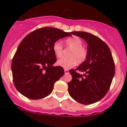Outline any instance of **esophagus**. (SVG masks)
<instances>
[{
    "mask_svg": "<svg viewBox=\"0 0 127 127\" xmlns=\"http://www.w3.org/2000/svg\"><path fill=\"white\" fill-rule=\"evenodd\" d=\"M64 73H65V74L68 73V70H67V69H64Z\"/></svg>",
    "mask_w": 127,
    "mask_h": 127,
    "instance_id": "1",
    "label": "esophagus"
}]
</instances>
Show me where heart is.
<instances>
[{
	"label": "heart",
	"mask_w": 127,
	"mask_h": 127,
	"mask_svg": "<svg viewBox=\"0 0 127 127\" xmlns=\"http://www.w3.org/2000/svg\"><path fill=\"white\" fill-rule=\"evenodd\" d=\"M64 44L67 48L71 49L68 53L69 58L60 59L57 64L64 68H70L75 66L77 63L82 64L88 57V49L82 45L83 42L80 37L76 36L70 37L65 39ZM63 46L60 42L55 41L52 45V51L57 58L63 56Z\"/></svg>",
	"instance_id": "obj_1"
}]
</instances>
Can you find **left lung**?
<instances>
[{
	"label": "left lung",
	"mask_w": 127,
	"mask_h": 127,
	"mask_svg": "<svg viewBox=\"0 0 127 127\" xmlns=\"http://www.w3.org/2000/svg\"><path fill=\"white\" fill-rule=\"evenodd\" d=\"M72 34L85 40L88 53L85 62L69 70L72 79L68 83V93L79 103L93 104L103 98L110 88L115 72L114 61L109 46L98 37L85 32H72Z\"/></svg>",
	"instance_id": "left-lung-1"
}]
</instances>
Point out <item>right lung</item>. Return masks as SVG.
I'll return each mask as SVG.
<instances>
[{"label": "right lung", "instance_id": "obj_1", "mask_svg": "<svg viewBox=\"0 0 127 127\" xmlns=\"http://www.w3.org/2000/svg\"><path fill=\"white\" fill-rule=\"evenodd\" d=\"M72 32L45 27L34 30L22 40L13 57L11 69L15 87L27 98L38 100L51 93L55 82L64 74L57 62L52 45Z\"/></svg>", "mask_w": 127, "mask_h": 127}]
</instances>
